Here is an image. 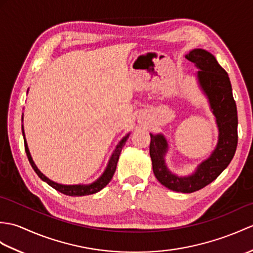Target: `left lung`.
I'll use <instances>...</instances> for the list:
<instances>
[{
  "label": "left lung",
  "instance_id": "left-lung-1",
  "mask_svg": "<svg viewBox=\"0 0 253 253\" xmlns=\"http://www.w3.org/2000/svg\"><path fill=\"white\" fill-rule=\"evenodd\" d=\"M185 58L199 69L197 78L216 119L219 142L208 160L198 166L196 172L184 178L172 174L167 169L164 156L168 146L163 134H150V155L153 172L163 185L175 192L193 193L214 181L233 160L238 142V117L230 78L213 55L197 48L191 50Z\"/></svg>",
  "mask_w": 253,
  "mask_h": 253
}]
</instances>
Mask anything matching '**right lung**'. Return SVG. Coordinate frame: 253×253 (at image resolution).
<instances>
[{"label":"right lung","instance_id":"1","mask_svg":"<svg viewBox=\"0 0 253 253\" xmlns=\"http://www.w3.org/2000/svg\"><path fill=\"white\" fill-rule=\"evenodd\" d=\"M22 134H23V137H25V132H23V127H22ZM127 138H128V134L126 137L123 138L120 141V143L117 144L114 153L112 154V156H111L110 162L108 164V167H107V169H105V171L103 172V174L96 182H93V183H91L89 185H62V184L56 183V182L49 180L48 178L45 177V175L40 171L37 166H35V164L32 161V157L30 155V152H29L26 138H25V150H26V153H27V156H28V160H29V162H30L32 168L34 169V171L37 172L39 177L42 179L43 181H45L47 184H49L51 187H54L55 190L59 191L62 194H66V195H69V196H86V195H90V194H95V193L99 192L100 190H102L103 187L111 181V179H112L113 174L115 172L117 162H119V157L121 155L122 149H123V146L125 145Z\"/></svg>","mask_w":253,"mask_h":253}]
</instances>
